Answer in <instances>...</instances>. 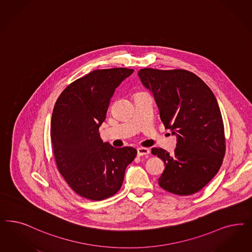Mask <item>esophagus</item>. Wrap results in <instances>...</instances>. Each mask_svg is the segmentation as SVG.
Returning <instances> with one entry per match:
<instances>
[{
	"mask_svg": "<svg viewBox=\"0 0 252 252\" xmlns=\"http://www.w3.org/2000/svg\"><path fill=\"white\" fill-rule=\"evenodd\" d=\"M149 153H150V150L148 148H146V147H139V148H137L138 157L146 156V155H148Z\"/></svg>",
	"mask_w": 252,
	"mask_h": 252,
	"instance_id": "34e87169",
	"label": "esophagus"
}]
</instances>
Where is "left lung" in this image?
<instances>
[{"mask_svg":"<svg viewBox=\"0 0 252 252\" xmlns=\"http://www.w3.org/2000/svg\"><path fill=\"white\" fill-rule=\"evenodd\" d=\"M138 76L153 94L165 128L177 138L172 155L152 148L165 164L158 185L175 195L195 194L217 174L225 154L217 99L199 77L185 69L143 68Z\"/></svg>","mask_w":252,"mask_h":252,"instance_id":"1","label":"left lung"}]
</instances>
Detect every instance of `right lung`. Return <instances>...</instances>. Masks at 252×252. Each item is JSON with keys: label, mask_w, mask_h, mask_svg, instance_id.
Masks as SVG:
<instances>
[{"label": "right lung", "mask_w": 252, "mask_h": 252, "mask_svg": "<svg viewBox=\"0 0 252 252\" xmlns=\"http://www.w3.org/2000/svg\"><path fill=\"white\" fill-rule=\"evenodd\" d=\"M132 72L124 67L94 70L69 84L55 105L51 138L57 169L82 197L98 201L115 195L137 155L133 147L104 143L98 132L115 90Z\"/></svg>", "instance_id": "1"}]
</instances>
